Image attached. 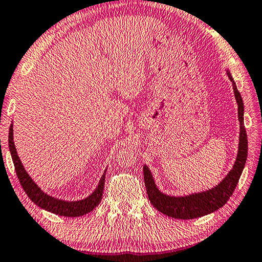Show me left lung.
<instances>
[{
    "label": "left lung",
    "instance_id": "1",
    "mask_svg": "<svg viewBox=\"0 0 262 262\" xmlns=\"http://www.w3.org/2000/svg\"><path fill=\"white\" fill-rule=\"evenodd\" d=\"M230 81L233 83L234 97H236L238 104V119L241 122V136H239V149L238 156L234 163L233 168L229 172V174L222 180V183L216 186L215 188L207 190V192L188 195V196H167L161 193L155 185L152 176L147 166H143L144 185L147 188L148 198L151 205L157 210L163 212L164 215L179 220H192L198 217L205 216L210 212L220 209L229 201L233 190L241 178L243 168L245 166L247 159V134L245 126H244V104L238 91L236 83L233 82L231 75L228 72Z\"/></svg>",
    "mask_w": 262,
    "mask_h": 262
}]
</instances>
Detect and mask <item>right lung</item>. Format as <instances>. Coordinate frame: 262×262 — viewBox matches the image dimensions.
Wrapping results in <instances>:
<instances>
[{
  "label": "right lung",
  "mask_w": 262,
  "mask_h": 262,
  "mask_svg": "<svg viewBox=\"0 0 262 262\" xmlns=\"http://www.w3.org/2000/svg\"><path fill=\"white\" fill-rule=\"evenodd\" d=\"M9 149H10V154L12 157V162H14L15 165V171L16 174L18 177V180L23 187L24 192L28 194V196L34 202L35 205L39 206L42 209L47 211H51L53 214L60 215V216H68V217H78L88 214L95 209V208L99 205L101 200V196H103V190H104V185H105V173L101 177L99 181L98 187L92 193L90 196L81 201H62L57 200L50 196L42 192V190L38 187L37 185L34 184V181L30 178V176L26 173L25 168L23 167L20 163V159L18 158V155H17L15 143H14V133H12V125L10 126V129H9Z\"/></svg>",
  "instance_id": "obj_1"
}]
</instances>
